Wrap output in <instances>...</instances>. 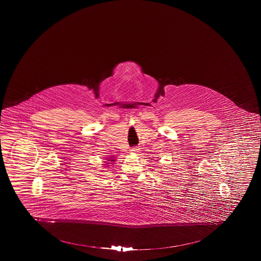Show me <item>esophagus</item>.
Instances as JSON below:
<instances>
[{"label": "esophagus", "mask_w": 261, "mask_h": 261, "mask_svg": "<svg viewBox=\"0 0 261 261\" xmlns=\"http://www.w3.org/2000/svg\"><path fill=\"white\" fill-rule=\"evenodd\" d=\"M138 150L137 149V147H134V148H132V149L130 150L132 153H136V152H138Z\"/></svg>", "instance_id": "1"}]
</instances>
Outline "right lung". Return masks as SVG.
<instances>
[{
    "label": "right lung",
    "instance_id": "obj_1",
    "mask_svg": "<svg viewBox=\"0 0 261 261\" xmlns=\"http://www.w3.org/2000/svg\"><path fill=\"white\" fill-rule=\"evenodd\" d=\"M111 161H114V160H113V159H111Z\"/></svg>",
    "mask_w": 261,
    "mask_h": 261
}]
</instances>
